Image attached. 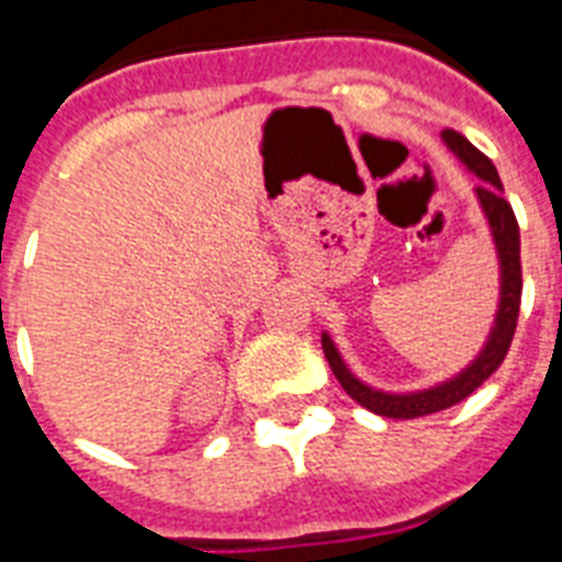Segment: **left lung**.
<instances>
[{
	"instance_id": "obj_1",
	"label": "left lung",
	"mask_w": 562,
	"mask_h": 562,
	"mask_svg": "<svg viewBox=\"0 0 562 562\" xmlns=\"http://www.w3.org/2000/svg\"><path fill=\"white\" fill-rule=\"evenodd\" d=\"M446 145L452 148L467 169H472L481 178L479 183V201L487 212L490 229H493V238H496L498 259H502V303H498L496 326L490 333L487 347L481 350V356L472 361L470 368L463 370L461 375H454L449 382L437 384V387H428V391L417 393H382L368 387L364 382H359L356 375L347 370V364L341 361L335 344L329 341V335H324V352L329 368H333L335 379L341 382V387L350 393L352 400L364 405L368 411L379 414V417L391 419H414L426 417V414H435V411L452 408L458 402H463L472 391H479L481 384L487 382L490 375L496 373L505 361L507 350H510V341H514L516 321H519V303H522V259H519V224H516V215L510 210V203L505 201V187H502V178H498L496 166L490 162L487 154H481L475 145L461 136L452 127L443 131Z\"/></svg>"
}]
</instances>
